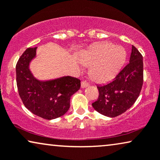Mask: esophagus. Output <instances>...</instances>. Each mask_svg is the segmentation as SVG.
<instances>
[{
  "label": "esophagus",
  "instance_id": "1",
  "mask_svg": "<svg viewBox=\"0 0 160 160\" xmlns=\"http://www.w3.org/2000/svg\"><path fill=\"white\" fill-rule=\"evenodd\" d=\"M88 86H89V84L88 83H87L86 82H82L81 83V88H88Z\"/></svg>",
  "mask_w": 160,
  "mask_h": 160
}]
</instances>
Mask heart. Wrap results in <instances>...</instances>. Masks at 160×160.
<instances>
[{
    "label": "heart",
    "instance_id": "heart-1",
    "mask_svg": "<svg viewBox=\"0 0 160 160\" xmlns=\"http://www.w3.org/2000/svg\"><path fill=\"white\" fill-rule=\"evenodd\" d=\"M126 59L123 48L111 42H101L94 45L82 56V65L90 68V76L98 84L110 82L123 68Z\"/></svg>",
    "mask_w": 160,
    "mask_h": 160
}]
</instances>
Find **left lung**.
Segmentation results:
<instances>
[{
  "mask_svg": "<svg viewBox=\"0 0 160 160\" xmlns=\"http://www.w3.org/2000/svg\"><path fill=\"white\" fill-rule=\"evenodd\" d=\"M142 83V56L132 45L129 63L121 70L112 82L97 86L99 96L98 100L92 103V107L107 117H117L134 104L140 95Z\"/></svg>",
  "mask_w": 160,
  "mask_h": 160,
  "instance_id": "obj_1",
  "label": "left lung"
}]
</instances>
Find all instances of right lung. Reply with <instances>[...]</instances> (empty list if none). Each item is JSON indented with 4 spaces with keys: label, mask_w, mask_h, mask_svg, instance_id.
I'll return each instance as SVG.
<instances>
[{
    "label": "right lung",
    "mask_w": 160,
    "mask_h": 160,
    "mask_svg": "<svg viewBox=\"0 0 160 160\" xmlns=\"http://www.w3.org/2000/svg\"><path fill=\"white\" fill-rule=\"evenodd\" d=\"M37 47L27 48L16 65V79L20 97L27 109L46 120L59 118L70 108V97L80 89V80L71 76L39 80L30 70Z\"/></svg>",
    "instance_id": "1"
}]
</instances>
